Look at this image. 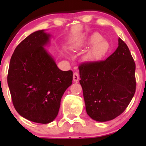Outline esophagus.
I'll return each mask as SVG.
<instances>
[{
  "mask_svg": "<svg viewBox=\"0 0 146 146\" xmlns=\"http://www.w3.org/2000/svg\"><path fill=\"white\" fill-rule=\"evenodd\" d=\"M73 81L74 82H78L79 80V74L78 73H77V72H75L74 73H73Z\"/></svg>",
  "mask_w": 146,
  "mask_h": 146,
  "instance_id": "esophagus-1",
  "label": "esophagus"
}]
</instances>
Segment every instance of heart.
I'll return each instance as SVG.
<instances>
[{
    "label": "heart",
    "mask_w": 146,
    "mask_h": 146,
    "mask_svg": "<svg viewBox=\"0 0 146 146\" xmlns=\"http://www.w3.org/2000/svg\"><path fill=\"white\" fill-rule=\"evenodd\" d=\"M90 44H93L87 54L88 59H98L104 55L109 49V44L100 34L95 33L91 35L88 40Z\"/></svg>",
    "instance_id": "1"
}]
</instances>
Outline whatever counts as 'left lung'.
<instances>
[{
  "label": "left lung",
  "mask_w": 146,
  "mask_h": 146,
  "mask_svg": "<svg viewBox=\"0 0 146 146\" xmlns=\"http://www.w3.org/2000/svg\"><path fill=\"white\" fill-rule=\"evenodd\" d=\"M116 51L104 61L78 67L87 114L97 121L112 120L124 111L136 92L135 64L120 38Z\"/></svg>",
  "instance_id": "left-lung-1"
}]
</instances>
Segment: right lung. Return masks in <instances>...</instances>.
<instances>
[{
	"mask_svg": "<svg viewBox=\"0 0 146 146\" xmlns=\"http://www.w3.org/2000/svg\"><path fill=\"white\" fill-rule=\"evenodd\" d=\"M50 37L44 29L29 35L15 48L8 69L15 109L24 118L39 123L56 119L61 98L73 80L72 70H60L45 49Z\"/></svg>",
	"mask_w": 146,
	"mask_h": 146,
	"instance_id": "add662e5",
	"label": "right lung"
}]
</instances>
